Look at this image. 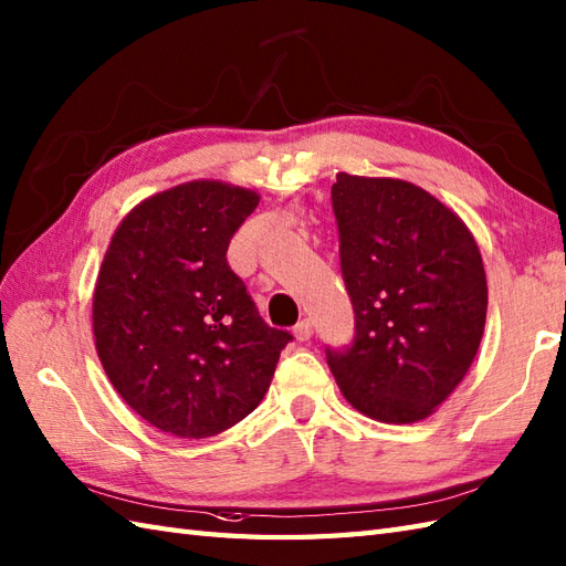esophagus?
<instances>
[{"mask_svg": "<svg viewBox=\"0 0 566 566\" xmlns=\"http://www.w3.org/2000/svg\"><path fill=\"white\" fill-rule=\"evenodd\" d=\"M294 335H296V339H301V343H306V339L313 337V323L308 318L298 321L294 327Z\"/></svg>", "mask_w": 566, "mask_h": 566, "instance_id": "esophagus-1", "label": "esophagus"}]
</instances>
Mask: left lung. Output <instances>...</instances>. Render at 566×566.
Masks as SVG:
<instances>
[{
	"label": "left lung",
	"mask_w": 566,
	"mask_h": 566,
	"mask_svg": "<svg viewBox=\"0 0 566 566\" xmlns=\"http://www.w3.org/2000/svg\"><path fill=\"white\" fill-rule=\"evenodd\" d=\"M333 212L354 339L325 347L327 366L366 417L419 422L478 354L488 318L480 248L461 217L407 180L337 174Z\"/></svg>",
	"instance_id": "left-lung-1"
}]
</instances>
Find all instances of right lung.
<instances>
[{
  "label": "right lung",
  "mask_w": 566,
  "mask_h": 566,
  "mask_svg": "<svg viewBox=\"0 0 566 566\" xmlns=\"http://www.w3.org/2000/svg\"><path fill=\"white\" fill-rule=\"evenodd\" d=\"M258 202L253 190L192 180L137 205L105 251L94 292L98 359L123 400L174 437L239 424L294 339L262 321L227 260Z\"/></svg>",
  "instance_id": "add662e5"
}]
</instances>
